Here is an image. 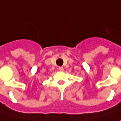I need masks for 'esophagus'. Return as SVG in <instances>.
<instances>
[{"mask_svg":"<svg viewBox=\"0 0 121 121\" xmlns=\"http://www.w3.org/2000/svg\"><path fill=\"white\" fill-rule=\"evenodd\" d=\"M58 70L60 71H63V70H64V69H63V67H58Z\"/></svg>","mask_w":121,"mask_h":121,"instance_id":"obj_1","label":"esophagus"}]
</instances>
